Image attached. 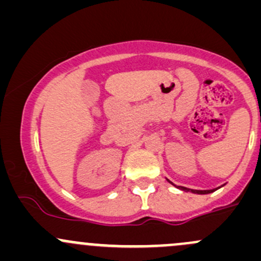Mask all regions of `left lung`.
Listing matches in <instances>:
<instances>
[{"mask_svg": "<svg viewBox=\"0 0 261 261\" xmlns=\"http://www.w3.org/2000/svg\"><path fill=\"white\" fill-rule=\"evenodd\" d=\"M167 181L168 183H170L172 184L173 187H175L176 189H179V190H181V192H186V193H193V194H210V193H213V192H215V190H218L219 189V188H221V187H218V188H215V189H209V190H195V189H189V188H186V187H181V186H175V184H173L172 181L170 180H168L167 179Z\"/></svg>", "mask_w": 261, "mask_h": 261, "instance_id": "left-lung-1", "label": "left lung"}]
</instances>
